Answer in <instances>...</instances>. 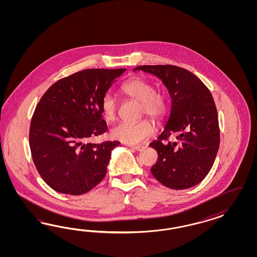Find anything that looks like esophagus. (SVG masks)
Here are the masks:
<instances>
[{"label": "esophagus", "instance_id": "34e87169", "mask_svg": "<svg viewBox=\"0 0 257 257\" xmlns=\"http://www.w3.org/2000/svg\"><path fill=\"white\" fill-rule=\"evenodd\" d=\"M131 148L136 150V151H138V152H140V151H143L145 147H144V146H132Z\"/></svg>", "mask_w": 257, "mask_h": 257}]
</instances>
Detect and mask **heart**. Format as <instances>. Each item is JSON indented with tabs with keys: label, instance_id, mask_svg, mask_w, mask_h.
<instances>
[{
	"label": "heart",
	"instance_id": "1",
	"mask_svg": "<svg viewBox=\"0 0 257 257\" xmlns=\"http://www.w3.org/2000/svg\"><path fill=\"white\" fill-rule=\"evenodd\" d=\"M121 92L133 101L140 103V115H147L156 122L163 119L169 103L167 96L156 91L153 83L142 78H134L120 87ZM117 103L113 95L105 93L101 101L102 117L107 121H113L117 116ZM155 133L152 122L143 118L136 122H120L111 130L113 139L129 145H136L151 138Z\"/></svg>",
	"mask_w": 257,
	"mask_h": 257
}]
</instances>
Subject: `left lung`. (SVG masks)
I'll use <instances>...</instances> for the list:
<instances>
[{
  "label": "left lung",
  "instance_id": "8db88e82",
  "mask_svg": "<svg viewBox=\"0 0 257 257\" xmlns=\"http://www.w3.org/2000/svg\"><path fill=\"white\" fill-rule=\"evenodd\" d=\"M135 70L160 78L171 98L169 120L150 144L158 154L152 174L171 189L194 187L210 171L219 146L218 111L212 94L192 72L177 66L145 65Z\"/></svg>",
  "mask_w": 257,
  "mask_h": 257
}]
</instances>
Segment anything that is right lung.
<instances>
[{"label": "right lung", "mask_w": 257, "mask_h": 257, "mask_svg": "<svg viewBox=\"0 0 257 257\" xmlns=\"http://www.w3.org/2000/svg\"><path fill=\"white\" fill-rule=\"evenodd\" d=\"M126 69H87L48 88L32 117L29 143L41 178L54 190L85 194L104 178L118 141L87 142L106 132L101 101Z\"/></svg>", "instance_id": "right-lung-1"}]
</instances>
